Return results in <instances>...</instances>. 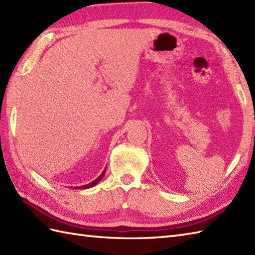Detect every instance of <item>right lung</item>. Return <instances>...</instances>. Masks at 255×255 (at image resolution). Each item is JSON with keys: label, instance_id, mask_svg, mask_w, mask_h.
I'll use <instances>...</instances> for the list:
<instances>
[{"label": "right lung", "instance_id": "1", "mask_svg": "<svg viewBox=\"0 0 255 255\" xmlns=\"http://www.w3.org/2000/svg\"><path fill=\"white\" fill-rule=\"evenodd\" d=\"M105 172H106V169H104V171H103L102 173H101V175L96 178V180H94L93 182H91V183H89V184H86V185H82V186H78V188H90V187H93V186H95L97 183H100L101 182V180L103 177H104V175H105Z\"/></svg>", "mask_w": 255, "mask_h": 255}]
</instances>
